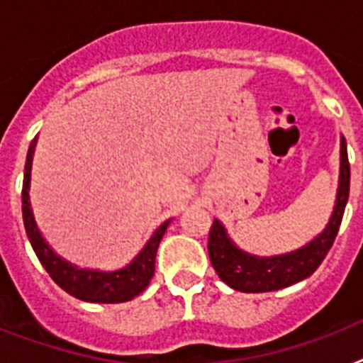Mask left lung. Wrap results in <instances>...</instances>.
<instances>
[{
    "mask_svg": "<svg viewBox=\"0 0 363 363\" xmlns=\"http://www.w3.org/2000/svg\"><path fill=\"white\" fill-rule=\"evenodd\" d=\"M349 188L350 165L349 156H347V141H345V137H341L337 199H335V207H333V213L324 232L294 252L262 258V256L242 252L241 248L235 247V242L228 238L226 228L222 226L220 220L215 218L209 232L207 250H209L211 264L218 277L233 290L258 294L281 290V288L296 284V282L313 275L316 267L322 264V259L326 258L328 250L332 248L333 241L337 238L347 199H349Z\"/></svg>",
    "mask_w": 363,
    "mask_h": 363,
    "instance_id": "1",
    "label": "left lung"
}]
</instances>
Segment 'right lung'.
<instances>
[{
    "label": "right lung",
    "instance_id": "obj_1",
    "mask_svg": "<svg viewBox=\"0 0 363 363\" xmlns=\"http://www.w3.org/2000/svg\"><path fill=\"white\" fill-rule=\"evenodd\" d=\"M37 137L31 141L28 148L24 165V182H22V218H24V228L30 239L31 247L35 250L37 258L47 269L56 284L73 298L90 301V303H121V301H130L135 296L148 286V282L154 275V262H156V252L158 245L164 238L165 230L171 220H165L162 226L152 233L141 252L131 259L130 265L124 269L116 271H96V269H79L77 265L65 262L48 247V242L43 239L41 232L33 218V211L30 203V179H31V162H33V152H35Z\"/></svg>",
    "mask_w": 363,
    "mask_h": 363
}]
</instances>
